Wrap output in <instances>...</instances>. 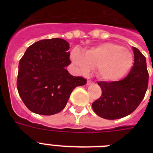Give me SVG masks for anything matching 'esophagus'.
Segmentation results:
<instances>
[{"instance_id":"34e87169","label":"esophagus","mask_w":153,"mask_h":153,"mask_svg":"<svg viewBox=\"0 0 153 153\" xmlns=\"http://www.w3.org/2000/svg\"><path fill=\"white\" fill-rule=\"evenodd\" d=\"M93 81H91V80H88V81H87V85L93 84Z\"/></svg>"}]
</instances>
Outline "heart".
I'll return each instance as SVG.
<instances>
[{
	"mask_svg": "<svg viewBox=\"0 0 153 153\" xmlns=\"http://www.w3.org/2000/svg\"><path fill=\"white\" fill-rule=\"evenodd\" d=\"M70 57L81 74H87L91 68H97L98 77L106 82L122 79L130 70L134 62L131 51L112 43L92 47L83 55L74 50Z\"/></svg>",
	"mask_w": 153,
	"mask_h": 153,
	"instance_id": "obj_1",
	"label": "heart"
}]
</instances>
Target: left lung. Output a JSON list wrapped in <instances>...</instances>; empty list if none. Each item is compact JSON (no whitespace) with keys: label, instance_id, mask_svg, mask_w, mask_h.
I'll use <instances>...</instances> for the list:
<instances>
[{"label":"left lung","instance_id":"1","mask_svg":"<svg viewBox=\"0 0 153 153\" xmlns=\"http://www.w3.org/2000/svg\"><path fill=\"white\" fill-rule=\"evenodd\" d=\"M134 66L125 79L115 82H98L102 96L92 104L93 111L106 120L125 117L138 107L148 87L146 60L139 50L132 47Z\"/></svg>","mask_w":153,"mask_h":153}]
</instances>
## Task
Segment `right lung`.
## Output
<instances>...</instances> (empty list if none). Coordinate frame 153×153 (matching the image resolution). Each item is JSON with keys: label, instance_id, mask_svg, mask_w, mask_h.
<instances>
[{"label": "right lung", "instance_id": "1", "mask_svg": "<svg viewBox=\"0 0 153 153\" xmlns=\"http://www.w3.org/2000/svg\"><path fill=\"white\" fill-rule=\"evenodd\" d=\"M70 44L61 38L41 40L27 49L20 60L17 90L31 112L50 116L64 109L76 86L86 79L66 70L70 64Z\"/></svg>", "mask_w": 153, "mask_h": 153}]
</instances>
